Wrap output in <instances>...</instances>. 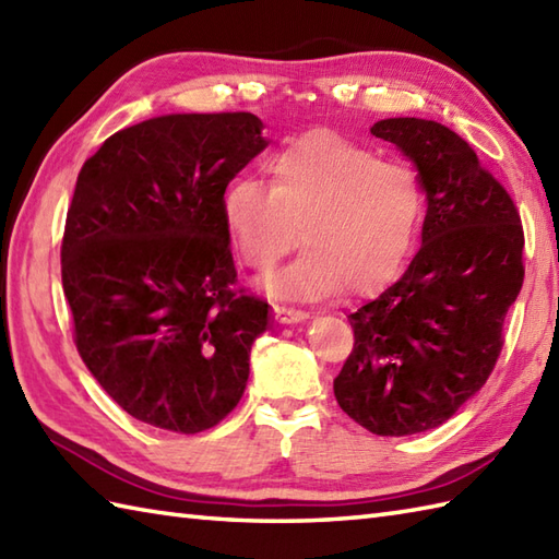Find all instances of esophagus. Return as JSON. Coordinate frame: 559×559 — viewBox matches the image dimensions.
<instances>
[{
  "mask_svg": "<svg viewBox=\"0 0 559 559\" xmlns=\"http://www.w3.org/2000/svg\"><path fill=\"white\" fill-rule=\"evenodd\" d=\"M273 312H276V319L283 324L302 322V319L310 317L305 310H298V307H286V305H273Z\"/></svg>",
  "mask_w": 559,
  "mask_h": 559,
  "instance_id": "esophagus-1",
  "label": "esophagus"
}]
</instances>
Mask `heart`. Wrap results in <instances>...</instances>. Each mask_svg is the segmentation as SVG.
<instances>
[{"label": "heart", "mask_w": 559, "mask_h": 559, "mask_svg": "<svg viewBox=\"0 0 559 559\" xmlns=\"http://www.w3.org/2000/svg\"><path fill=\"white\" fill-rule=\"evenodd\" d=\"M266 170L271 187L235 177L221 206L235 249L259 273L276 269L298 240L307 245L273 290L326 298L348 286L360 295L399 276L425 211L411 168L317 129L273 151Z\"/></svg>", "instance_id": "heart-1"}]
</instances>
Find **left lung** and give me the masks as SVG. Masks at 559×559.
<instances>
[{
  "label": "left lung",
  "instance_id": "8db88e82",
  "mask_svg": "<svg viewBox=\"0 0 559 559\" xmlns=\"http://www.w3.org/2000/svg\"><path fill=\"white\" fill-rule=\"evenodd\" d=\"M370 132L418 165L423 247L348 317L355 341L334 396L365 430L403 437L442 425L488 382L524 283V225L502 182L444 124L391 117Z\"/></svg>",
  "mask_w": 559,
  "mask_h": 559
}]
</instances>
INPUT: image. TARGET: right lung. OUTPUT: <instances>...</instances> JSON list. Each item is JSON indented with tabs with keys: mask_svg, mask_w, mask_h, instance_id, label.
<instances>
[{
	"mask_svg": "<svg viewBox=\"0 0 559 559\" xmlns=\"http://www.w3.org/2000/svg\"><path fill=\"white\" fill-rule=\"evenodd\" d=\"M252 112L163 115L83 163L62 286L91 374L132 418L197 435L240 403L269 302L235 288L223 192L266 148Z\"/></svg>",
	"mask_w": 559,
	"mask_h": 559,
	"instance_id": "obj_1",
	"label": "right lung"
}]
</instances>
